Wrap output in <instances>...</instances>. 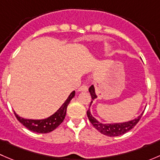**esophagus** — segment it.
Here are the masks:
<instances>
[{"instance_id":"obj_1","label":"esophagus","mask_w":160,"mask_h":160,"mask_svg":"<svg viewBox=\"0 0 160 160\" xmlns=\"http://www.w3.org/2000/svg\"><path fill=\"white\" fill-rule=\"evenodd\" d=\"M88 90V87L87 85H82L80 88L78 89L79 92H87Z\"/></svg>"}]
</instances>
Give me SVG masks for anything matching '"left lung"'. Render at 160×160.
<instances>
[{"mask_svg":"<svg viewBox=\"0 0 160 160\" xmlns=\"http://www.w3.org/2000/svg\"><path fill=\"white\" fill-rule=\"evenodd\" d=\"M89 92L90 93L92 98V101L90 104V105H91V104L93 103V100L96 99V98H98L96 95V93H95V88L94 87H93V85H92V86L89 88ZM90 108L88 110V111H87V114H88V118H89L90 122H91V124L93 125V127H94L97 130L99 131L101 133H102L103 135H108V136L110 137L119 136V135H124V134H125L126 132H129V131L132 129V128H133L136 125V124L139 122L140 118H141L142 115L143 114L142 112L139 116H138L136 118L133 119V120L128 121V122H120V123L104 124L97 120V119L92 115L91 112H90Z\"/></svg>","mask_w":160,"mask_h":160,"instance_id":"1","label":"left lung"}]
</instances>
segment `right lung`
<instances>
[{"label": "right lung", "instance_id": "right-lung-1", "mask_svg": "<svg viewBox=\"0 0 160 160\" xmlns=\"http://www.w3.org/2000/svg\"><path fill=\"white\" fill-rule=\"evenodd\" d=\"M75 96V90L72 92L65 102L62 104L60 108L58 109L53 114L49 117L44 119H26L20 117L14 111V115L17 118L19 122L22 124L25 128L32 132H37V133H49L54 129H56L65 118L66 114H67V108L68 104H70L72 98Z\"/></svg>", "mask_w": 160, "mask_h": 160}]
</instances>
